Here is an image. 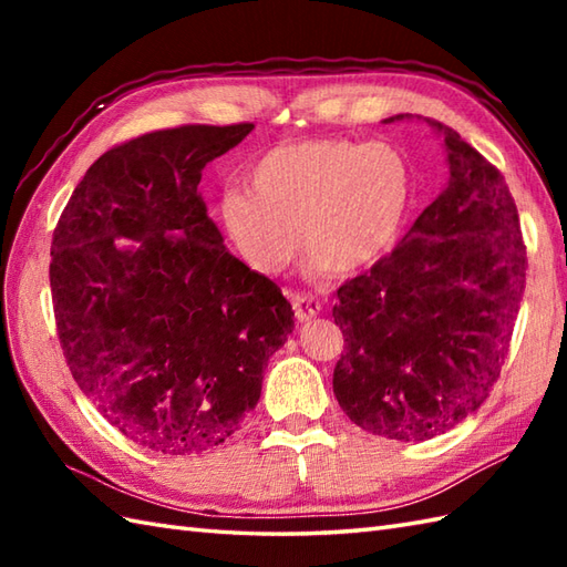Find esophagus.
<instances>
[{
    "mask_svg": "<svg viewBox=\"0 0 567 567\" xmlns=\"http://www.w3.org/2000/svg\"><path fill=\"white\" fill-rule=\"evenodd\" d=\"M292 309L297 321H311L319 311H321V302L309 295H295L292 297Z\"/></svg>",
    "mask_w": 567,
    "mask_h": 567,
    "instance_id": "esophagus-1",
    "label": "esophagus"
}]
</instances>
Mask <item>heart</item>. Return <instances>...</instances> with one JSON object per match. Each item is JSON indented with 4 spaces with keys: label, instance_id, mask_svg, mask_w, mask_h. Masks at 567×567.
Instances as JSON below:
<instances>
[{
    "label": "heart",
    "instance_id": "1",
    "mask_svg": "<svg viewBox=\"0 0 567 567\" xmlns=\"http://www.w3.org/2000/svg\"><path fill=\"white\" fill-rule=\"evenodd\" d=\"M414 192L412 167L392 143L292 141L248 167L246 192L221 202V221L252 270L280 272L299 238L311 268L351 275L400 244Z\"/></svg>",
    "mask_w": 567,
    "mask_h": 567
}]
</instances>
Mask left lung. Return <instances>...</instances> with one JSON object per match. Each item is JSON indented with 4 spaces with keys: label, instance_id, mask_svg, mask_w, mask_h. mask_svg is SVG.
<instances>
[{
    "label": "left lung",
    "instance_id": "8db88e82",
    "mask_svg": "<svg viewBox=\"0 0 567 567\" xmlns=\"http://www.w3.org/2000/svg\"><path fill=\"white\" fill-rule=\"evenodd\" d=\"M409 118L396 114L384 122ZM449 185L388 258L336 292L343 353L333 394L375 436L429 441L475 414L497 382L526 282L504 177L441 122Z\"/></svg>",
    "mask_w": 567,
    "mask_h": 567
}]
</instances>
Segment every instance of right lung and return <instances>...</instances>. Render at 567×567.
Returning a JSON list of instances; mask_svg holds the SVG:
<instances>
[{"instance_id":"1","label":"right lung","mask_w":567,"mask_h":567,"mask_svg":"<svg viewBox=\"0 0 567 567\" xmlns=\"http://www.w3.org/2000/svg\"><path fill=\"white\" fill-rule=\"evenodd\" d=\"M250 131L179 126L106 151L53 231L51 295L72 378L126 439L165 455L231 436L295 329L290 302L226 250L197 189L207 163Z\"/></svg>"}]
</instances>
